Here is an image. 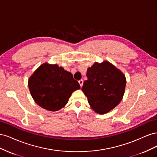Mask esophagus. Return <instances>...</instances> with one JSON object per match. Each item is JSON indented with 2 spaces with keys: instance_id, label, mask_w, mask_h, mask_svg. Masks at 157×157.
<instances>
[{
  "instance_id": "obj_1",
  "label": "esophagus",
  "mask_w": 157,
  "mask_h": 157,
  "mask_svg": "<svg viewBox=\"0 0 157 157\" xmlns=\"http://www.w3.org/2000/svg\"><path fill=\"white\" fill-rule=\"evenodd\" d=\"M83 82H84V81H83V80H80L79 81H78V83H79V84H80V87L82 88V85H83Z\"/></svg>"
}]
</instances>
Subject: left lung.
Instances as JSON below:
<instances>
[{"label": "left lung", "mask_w": 157, "mask_h": 157, "mask_svg": "<svg viewBox=\"0 0 157 157\" xmlns=\"http://www.w3.org/2000/svg\"><path fill=\"white\" fill-rule=\"evenodd\" d=\"M86 76L82 91L95 112L105 114L119 104L126 84L125 75L120 69L107 61L95 62L88 68Z\"/></svg>", "instance_id": "8db88e82"}]
</instances>
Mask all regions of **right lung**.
<instances>
[{
    "label": "right lung",
    "mask_w": 157,
    "mask_h": 157,
    "mask_svg": "<svg viewBox=\"0 0 157 157\" xmlns=\"http://www.w3.org/2000/svg\"><path fill=\"white\" fill-rule=\"evenodd\" d=\"M34 101L50 111H59L67 103L72 93L80 88L73 75L57 64L42 63L28 80Z\"/></svg>",
    "instance_id": "add662e5"
}]
</instances>
